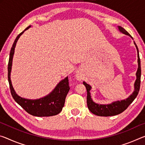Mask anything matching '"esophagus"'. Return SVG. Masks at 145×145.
<instances>
[{"instance_id": "34e87169", "label": "esophagus", "mask_w": 145, "mask_h": 145, "mask_svg": "<svg viewBox=\"0 0 145 145\" xmlns=\"http://www.w3.org/2000/svg\"><path fill=\"white\" fill-rule=\"evenodd\" d=\"M77 79H78V80H80V79H81V76H80V75L77 74Z\"/></svg>"}]
</instances>
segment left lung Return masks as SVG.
Listing matches in <instances>:
<instances>
[{
	"instance_id": "8db88e82",
	"label": "left lung",
	"mask_w": 145,
	"mask_h": 145,
	"mask_svg": "<svg viewBox=\"0 0 145 145\" xmlns=\"http://www.w3.org/2000/svg\"><path fill=\"white\" fill-rule=\"evenodd\" d=\"M119 31L123 33L125 35H128L132 37L129 33L126 31L125 29L120 26H118ZM134 43L135 46V48L137 49V63H138V68H137V72H136V79L134 82V91L133 93L128 97V98L125 99L121 100V101H114L110 104H98L93 101L91 97V93L90 90L91 89V86L90 85L87 84L86 82H83V84L85 86L86 88L87 91V105H88V108L89 111L91 113L96 115L98 116H116L119 114L122 113L127 108L128 106H129L131 103H132L134 100L137 97V94L139 93V88H140V83H141V61H140L139 59V50L138 48H137L136 44L134 41Z\"/></svg>"
}]
</instances>
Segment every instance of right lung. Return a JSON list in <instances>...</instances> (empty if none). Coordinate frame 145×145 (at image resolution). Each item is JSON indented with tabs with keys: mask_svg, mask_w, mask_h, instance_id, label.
Returning a JSON list of instances; mask_svg holds the SVG:
<instances>
[{
	"mask_svg": "<svg viewBox=\"0 0 145 145\" xmlns=\"http://www.w3.org/2000/svg\"><path fill=\"white\" fill-rule=\"evenodd\" d=\"M31 26H28L21 32L15 39L12 47L11 48L9 58L8 71V82L10 84L11 93L14 100L22 108H24L27 113L37 117H48L56 116L60 113L65 103L66 97L67 95L70 87H69L68 78L66 77L64 79L57 84L55 88L44 97L37 99H29L22 97L17 95L13 88L11 81V72L12 67V62L15 53V48L20 37L24 32L28 29Z\"/></svg>",
	"mask_w": 145,
	"mask_h": 145,
	"instance_id": "right-lung-1",
	"label": "right lung"
}]
</instances>
